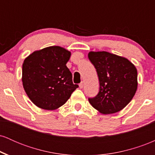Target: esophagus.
Listing matches in <instances>:
<instances>
[{
	"instance_id": "1",
	"label": "esophagus",
	"mask_w": 155,
	"mask_h": 155,
	"mask_svg": "<svg viewBox=\"0 0 155 155\" xmlns=\"http://www.w3.org/2000/svg\"><path fill=\"white\" fill-rule=\"evenodd\" d=\"M83 87H84V82H83V81H81V82L79 84V87L82 88Z\"/></svg>"
}]
</instances>
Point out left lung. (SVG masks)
I'll return each mask as SVG.
<instances>
[{"label":"left lung","mask_w":155,"mask_h":155,"mask_svg":"<svg viewBox=\"0 0 155 155\" xmlns=\"http://www.w3.org/2000/svg\"><path fill=\"white\" fill-rule=\"evenodd\" d=\"M88 58L100 84L97 95L88 98L90 104L104 114L123 109L137 90L136 67L126 58L107 51H90Z\"/></svg>","instance_id":"1"}]
</instances>
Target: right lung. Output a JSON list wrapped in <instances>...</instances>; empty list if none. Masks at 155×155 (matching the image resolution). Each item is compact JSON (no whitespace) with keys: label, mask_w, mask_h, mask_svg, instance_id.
I'll return each instance as SVG.
<instances>
[{"label":"right lung","mask_w":155,"mask_h":155,"mask_svg":"<svg viewBox=\"0 0 155 155\" xmlns=\"http://www.w3.org/2000/svg\"><path fill=\"white\" fill-rule=\"evenodd\" d=\"M70 57V51L55 46L35 51L24 60L23 87L35 106L56 109L79 87L73 83L72 74L66 66Z\"/></svg>","instance_id":"add662e5"}]
</instances>
